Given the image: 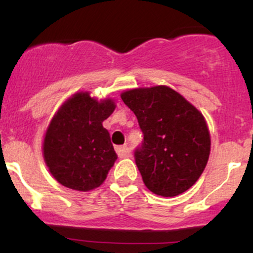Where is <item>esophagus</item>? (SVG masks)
Wrapping results in <instances>:
<instances>
[{
    "mask_svg": "<svg viewBox=\"0 0 253 253\" xmlns=\"http://www.w3.org/2000/svg\"><path fill=\"white\" fill-rule=\"evenodd\" d=\"M117 153H118V156L120 157V158H126V157H128L129 156V150H128V147L127 146H118L117 149Z\"/></svg>",
    "mask_w": 253,
    "mask_h": 253,
    "instance_id": "esophagus-1",
    "label": "esophagus"
}]
</instances>
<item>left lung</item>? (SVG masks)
Here are the masks:
<instances>
[{"mask_svg":"<svg viewBox=\"0 0 253 253\" xmlns=\"http://www.w3.org/2000/svg\"><path fill=\"white\" fill-rule=\"evenodd\" d=\"M121 98L144 134L134 158L145 185L164 197L189 189L210 157L211 136L203 115L163 85L128 90Z\"/></svg>","mask_w":253,"mask_h":253,"instance_id":"1","label":"left lung"}]
</instances>
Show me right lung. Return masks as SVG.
Here are the masks:
<instances>
[{"label": "right lung", "mask_w": 253, "mask_h": 253, "mask_svg": "<svg viewBox=\"0 0 253 253\" xmlns=\"http://www.w3.org/2000/svg\"><path fill=\"white\" fill-rule=\"evenodd\" d=\"M114 109L112 100L97 102L88 92H78L52 119L43 139V158L64 187L88 191L106 179L118 157L102 123Z\"/></svg>", "instance_id": "add662e5"}]
</instances>
